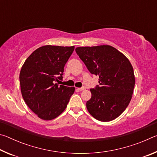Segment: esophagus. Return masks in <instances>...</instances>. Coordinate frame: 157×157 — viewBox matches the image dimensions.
Here are the masks:
<instances>
[{
	"label": "esophagus",
	"instance_id": "obj_1",
	"mask_svg": "<svg viewBox=\"0 0 157 157\" xmlns=\"http://www.w3.org/2000/svg\"><path fill=\"white\" fill-rule=\"evenodd\" d=\"M78 89L79 90V91H84V90H85V87H81V88H78Z\"/></svg>",
	"mask_w": 157,
	"mask_h": 157
}]
</instances>
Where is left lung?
Segmentation results:
<instances>
[{
    "mask_svg": "<svg viewBox=\"0 0 157 157\" xmlns=\"http://www.w3.org/2000/svg\"><path fill=\"white\" fill-rule=\"evenodd\" d=\"M75 51L89 72L99 76V86L90 89L87 110L100 121L118 118L129 105L134 91L135 77L131 63L109 45L78 47Z\"/></svg>",
    "mask_w": 157,
    "mask_h": 157,
    "instance_id": "8db88e82",
    "label": "left lung"
}]
</instances>
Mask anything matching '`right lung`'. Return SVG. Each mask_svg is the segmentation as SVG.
<instances>
[{"label":"right lung","instance_id":"right-lung-1","mask_svg":"<svg viewBox=\"0 0 157 157\" xmlns=\"http://www.w3.org/2000/svg\"><path fill=\"white\" fill-rule=\"evenodd\" d=\"M75 46H41L32 53L21 69V91L28 107L42 120L50 121L65 109L75 87L59 85L63 68Z\"/></svg>","mask_w":157,"mask_h":157}]
</instances>
